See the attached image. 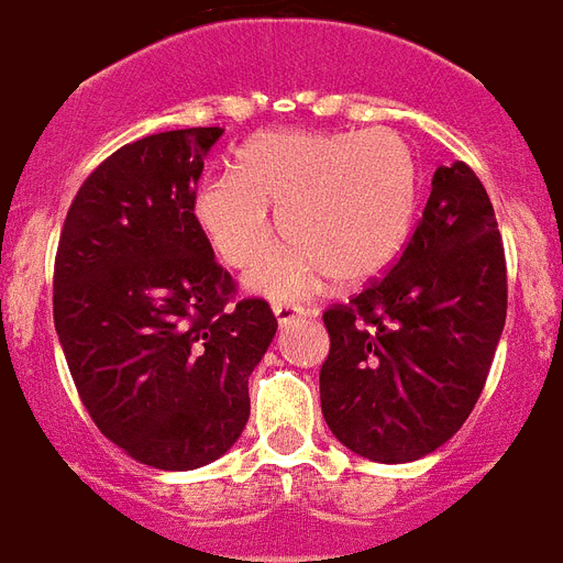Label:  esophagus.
I'll return each mask as SVG.
<instances>
[{"label":"esophagus","instance_id":"obj_1","mask_svg":"<svg viewBox=\"0 0 563 563\" xmlns=\"http://www.w3.org/2000/svg\"><path fill=\"white\" fill-rule=\"evenodd\" d=\"M273 313H276L278 325L285 328V325H290V322H296L299 317H305L308 310H305L302 305H294V302H276L273 305Z\"/></svg>","mask_w":563,"mask_h":563}]
</instances>
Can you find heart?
Wrapping results in <instances>:
<instances>
[{
	"label": "heart",
	"instance_id": "obj_1",
	"mask_svg": "<svg viewBox=\"0 0 563 563\" xmlns=\"http://www.w3.org/2000/svg\"><path fill=\"white\" fill-rule=\"evenodd\" d=\"M421 203V162L404 133L276 130L250 139L238 170L203 179L195 218L220 261L244 269L275 234L279 206L291 241L246 276L255 294L296 299L319 278L360 285L407 244Z\"/></svg>",
	"mask_w": 563,
	"mask_h": 563
}]
</instances>
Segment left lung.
Listing matches in <instances>:
<instances>
[{"instance_id":"1","label":"left lung","mask_w":563,"mask_h":563,"mask_svg":"<svg viewBox=\"0 0 563 563\" xmlns=\"http://www.w3.org/2000/svg\"><path fill=\"white\" fill-rule=\"evenodd\" d=\"M506 253L465 162L433 191L384 278L322 313L331 336L319 401L331 433L372 462H416L471 416L506 325Z\"/></svg>"}]
</instances>
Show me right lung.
<instances>
[{
	"instance_id": "obj_1",
	"label": "right lung",
	"mask_w": 563,
	"mask_h": 563,
	"mask_svg": "<svg viewBox=\"0 0 563 563\" xmlns=\"http://www.w3.org/2000/svg\"><path fill=\"white\" fill-rule=\"evenodd\" d=\"M220 128L119 147L71 200L54 258V328L96 427L142 465L191 471L238 442L250 375L276 336L264 299H235L195 218Z\"/></svg>"
}]
</instances>
